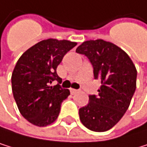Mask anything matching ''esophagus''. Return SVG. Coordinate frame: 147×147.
Returning <instances> with one entry per match:
<instances>
[{
  "instance_id": "esophagus-1",
  "label": "esophagus",
  "mask_w": 147,
  "mask_h": 147,
  "mask_svg": "<svg viewBox=\"0 0 147 147\" xmlns=\"http://www.w3.org/2000/svg\"><path fill=\"white\" fill-rule=\"evenodd\" d=\"M78 90L73 89V88H70V93H71L72 94H76V93H78Z\"/></svg>"
}]
</instances>
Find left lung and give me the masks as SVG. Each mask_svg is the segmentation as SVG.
<instances>
[{
    "mask_svg": "<svg viewBox=\"0 0 147 147\" xmlns=\"http://www.w3.org/2000/svg\"><path fill=\"white\" fill-rule=\"evenodd\" d=\"M76 52L88 58L94 79L101 81L98 95H89V102L79 109L82 124L92 131L111 129L128 110L137 86V69L122 49L102 39L86 41Z\"/></svg>",
    "mask_w": 147,
    "mask_h": 147,
    "instance_id": "obj_1",
    "label": "left lung"
}]
</instances>
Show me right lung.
<instances>
[{
  "label": "right lung",
  "instance_id": "1",
  "mask_svg": "<svg viewBox=\"0 0 147 147\" xmlns=\"http://www.w3.org/2000/svg\"><path fill=\"white\" fill-rule=\"evenodd\" d=\"M77 43L47 39L30 47L19 58L11 76L14 99L21 115L38 127L52 124L59 116L63 100L70 94L61 86L56 69ZM56 80L58 84L51 86Z\"/></svg>",
  "mask_w": 147,
  "mask_h": 147
}]
</instances>
